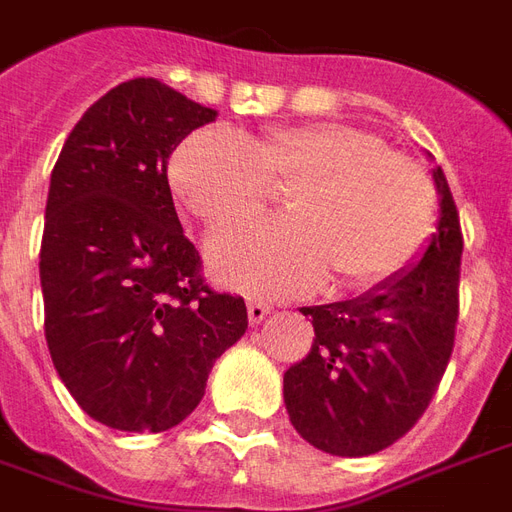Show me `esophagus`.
<instances>
[{"label": "esophagus", "instance_id": "34e87169", "mask_svg": "<svg viewBox=\"0 0 512 512\" xmlns=\"http://www.w3.org/2000/svg\"><path fill=\"white\" fill-rule=\"evenodd\" d=\"M246 312H249V325H260L271 314V306L263 304V301H252L246 306Z\"/></svg>", "mask_w": 512, "mask_h": 512}]
</instances>
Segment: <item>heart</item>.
Wrapping results in <instances>:
<instances>
[{
    "mask_svg": "<svg viewBox=\"0 0 512 512\" xmlns=\"http://www.w3.org/2000/svg\"><path fill=\"white\" fill-rule=\"evenodd\" d=\"M271 181L293 184L290 219H255L208 241V271L249 295L309 293L333 271L344 287L399 274L429 241L437 195L429 176L374 132L314 121L246 140L192 132L170 160V184L208 227L255 214Z\"/></svg>",
    "mask_w": 512,
    "mask_h": 512,
    "instance_id": "1",
    "label": "heart"
}]
</instances>
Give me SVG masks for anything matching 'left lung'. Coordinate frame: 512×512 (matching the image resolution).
<instances>
[{
  "instance_id": "8db88e82",
  "label": "left lung",
  "mask_w": 512,
  "mask_h": 512,
  "mask_svg": "<svg viewBox=\"0 0 512 512\" xmlns=\"http://www.w3.org/2000/svg\"><path fill=\"white\" fill-rule=\"evenodd\" d=\"M431 176L437 233L410 266L358 298L301 309L314 344L285 372V407L295 431L331 456H372L404 437L450 361L464 241L445 173L437 165Z\"/></svg>"
}]
</instances>
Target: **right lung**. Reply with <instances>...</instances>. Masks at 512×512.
<instances>
[{
	"instance_id": "add662e5",
	"label": "right lung",
	"mask_w": 512,
	"mask_h": 512,
	"mask_svg": "<svg viewBox=\"0 0 512 512\" xmlns=\"http://www.w3.org/2000/svg\"><path fill=\"white\" fill-rule=\"evenodd\" d=\"M214 119L154 78L124 81L83 113L51 173L45 342L67 391L108 429L179 426L246 331L244 298L203 282L168 184L170 154Z\"/></svg>"
}]
</instances>
